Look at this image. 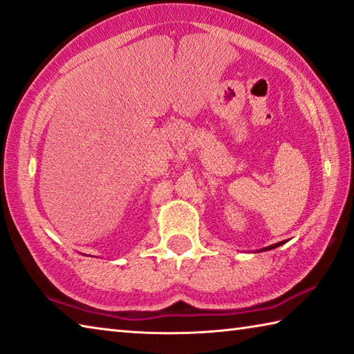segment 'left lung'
Listing matches in <instances>:
<instances>
[{
    "label": "left lung",
    "instance_id": "obj_1",
    "mask_svg": "<svg viewBox=\"0 0 354 354\" xmlns=\"http://www.w3.org/2000/svg\"><path fill=\"white\" fill-rule=\"evenodd\" d=\"M280 244H283V241H280V243H277V244H272V246H268V248H265V250H269V249H274V248H279Z\"/></svg>",
    "mask_w": 354,
    "mask_h": 354
}]
</instances>
